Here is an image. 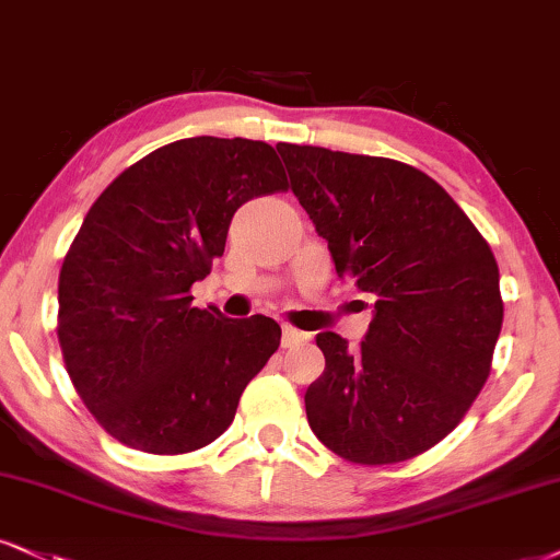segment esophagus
Segmentation results:
<instances>
[{"label": "esophagus", "instance_id": "34e87169", "mask_svg": "<svg viewBox=\"0 0 560 560\" xmlns=\"http://www.w3.org/2000/svg\"><path fill=\"white\" fill-rule=\"evenodd\" d=\"M303 340H308L306 332H299V329L288 327V324L282 327V348H293V345H299Z\"/></svg>", "mask_w": 560, "mask_h": 560}]
</instances>
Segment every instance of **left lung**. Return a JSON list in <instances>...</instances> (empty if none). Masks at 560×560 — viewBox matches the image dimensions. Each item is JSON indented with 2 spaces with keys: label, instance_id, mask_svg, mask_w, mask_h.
Segmentation results:
<instances>
[{
  "label": "left lung",
  "instance_id": "left-lung-1",
  "mask_svg": "<svg viewBox=\"0 0 560 560\" xmlns=\"http://www.w3.org/2000/svg\"><path fill=\"white\" fill-rule=\"evenodd\" d=\"M278 153L337 278L374 295L361 348L316 335L324 374L303 397L308 425L355 465L418 457L459 423L491 374L503 322L491 246L412 165L288 142Z\"/></svg>",
  "mask_w": 560,
  "mask_h": 560
}]
</instances>
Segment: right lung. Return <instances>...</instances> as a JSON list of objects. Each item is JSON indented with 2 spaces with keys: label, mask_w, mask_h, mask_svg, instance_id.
Returning a JSON list of instances; mask_svg holds the SVG:
<instances>
[{
  "label": "right lung",
  "mask_w": 560,
  "mask_h": 560,
  "mask_svg": "<svg viewBox=\"0 0 560 560\" xmlns=\"http://www.w3.org/2000/svg\"><path fill=\"white\" fill-rule=\"evenodd\" d=\"M288 189L278 153L244 137H189L114 178L59 275V345L95 420L148 454H186L233 423L280 324L191 306L248 199Z\"/></svg>",
  "instance_id": "right-lung-1"
}]
</instances>
